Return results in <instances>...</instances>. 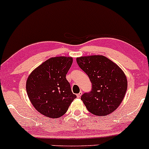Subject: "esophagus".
<instances>
[{
    "label": "esophagus",
    "instance_id": "1",
    "mask_svg": "<svg viewBox=\"0 0 149 149\" xmlns=\"http://www.w3.org/2000/svg\"><path fill=\"white\" fill-rule=\"evenodd\" d=\"M81 95H82V92H80L78 94H77V97H78V98H80Z\"/></svg>",
    "mask_w": 149,
    "mask_h": 149
}]
</instances>
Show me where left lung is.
<instances>
[{"mask_svg": "<svg viewBox=\"0 0 149 149\" xmlns=\"http://www.w3.org/2000/svg\"><path fill=\"white\" fill-rule=\"evenodd\" d=\"M79 67L88 75L92 90L81 96V100L91 113L105 116L119 107L127 88V80L122 69L102 55L76 59Z\"/></svg>", "mask_w": 149, "mask_h": 149, "instance_id": "8db88e82", "label": "left lung"}]
</instances>
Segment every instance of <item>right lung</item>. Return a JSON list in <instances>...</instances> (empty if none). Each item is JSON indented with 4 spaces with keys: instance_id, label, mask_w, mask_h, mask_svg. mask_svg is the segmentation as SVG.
I'll use <instances>...</instances> for the list:
<instances>
[{
    "instance_id": "1",
    "label": "right lung",
    "mask_w": 149,
    "mask_h": 149,
    "mask_svg": "<svg viewBox=\"0 0 149 149\" xmlns=\"http://www.w3.org/2000/svg\"><path fill=\"white\" fill-rule=\"evenodd\" d=\"M72 63L73 58L70 57L49 58L29 76L27 95L34 108L43 116L61 117L76 98L66 78Z\"/></svg>"
}]
</instances>
